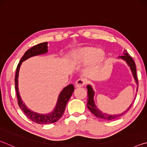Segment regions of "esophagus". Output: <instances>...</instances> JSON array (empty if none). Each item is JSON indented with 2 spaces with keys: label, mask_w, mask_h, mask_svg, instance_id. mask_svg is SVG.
Returning <instances> with one entry per match:
<instances>
[{
  "label": "esophagus",
  "mask_w": 147,
  "mask_h": 147,
  "mask_svg": "<svg viewBox=\"0 0 147 147\" xmlns=\"http://www.w3.org/2000/svg\"><path fill=\"white\" fill-rule=\"evenodd\" d=\"M85 84H86V82H85V80L80 78V79L77 80L75 83V86L76 87H81L84 86Z\"/></svg>",
  "instance_id": "obj_1"
}]
</instances>
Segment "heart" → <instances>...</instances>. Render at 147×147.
<instances>
[{
	"label": "heart",
	"mask_w": 147,
	"mask_h": 147,
	"mask_svg": "<svg viewBox=\"0 0 147 147\" xmlns=\"http://www.w3.org/2000/svg\"><path fill=\"white\" fill-rule=\"evenodd\" d=\"M105 55L103 51L93 47H85L76 50L71 53V60L75 64H80L89 61L90 65L94 67L103 60Z\"/></svg>",
	"instance_id": "1"
}]
</instances>
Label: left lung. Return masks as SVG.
<instances>
[{"label": "left lung", "instance_id": "obj_1", "mask_svg": "<svg viewBox=\"0 0 147 147\" xmlns=\"http://www.w3.org/2000/svg\"><path fill=\"white\" fill-rule=\"evenodd\" d=\"M119 58H121L123 60H125V62H127V63L129 66L130 67V69H131L132 73L133 74V76L135 79V81L136 82L137 84H138V77H137V74H136V64L133 58L130 57V56L129 55V53H127V51L125 50L124 51V55L123 56H120L119 57ZM138 87H137V92H138ZM87 108L89 109L90 111V112L94 114V116H96L98 118L100 119H103L104 120H113L118 118L119 117L123 115V114L127 112L129 110L131 107L133 102H134V100L136 99V96L134 98V100H133V102L132 103L131 105H130V107L129 108L127 109V110L125 111L123 113H122L121 114H114V115H111V114H108L106 113H103L101 112V111H100L99 109L97 108V107L96 106L94 101V92L93 90L92 87L90 86V85H88L87 86Z\"/></svg>", "mask_w": 147, "mask_h": 147}]
</instances>
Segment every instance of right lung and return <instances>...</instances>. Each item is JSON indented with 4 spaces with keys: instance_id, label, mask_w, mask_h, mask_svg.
Instances as JSON below:
<instances>
[{
    "instance_id": "1",
    "label": "right lung",
    "mask_w": 147,
    "mask_h": 147,
    "mask_svg": "<svg viewBox=\"0 0 147 147\" xmlns=\"http://www.w3.org/2000/svg\"><path fill=\"white\" fill-rule=\"evenodd\" d=\"M47 52V42H43V43L37 44L36 46L31 47V49H28L24 53V55L22 58H21L19 63H18L17 67V71H16L15 78V90L16 92H17L18 106H19L21 110L24 112L25 115L29 119H30L31 121L35 122L38 124H49L57 121L62 116L63 114L65 111L67 103L68 102L69 100L70 99L72 94H73L74 90L73 85L72 84L69 85L67 87L63 88V90L60 93L59 96H58L57 105H56L55 108L54 109V111L49 114H42L31 111L28 108H27V107L23 103V101L20 96L18 87V72H19L20 65L22 64V62L27 60L28 58L34 57V56L44 54V53H46Z\"/></svg>"
}]
</instances>
